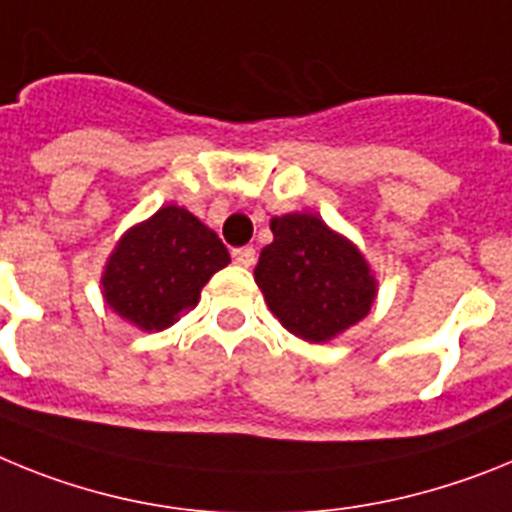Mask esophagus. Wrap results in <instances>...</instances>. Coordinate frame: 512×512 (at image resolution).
Wrapping results in <instances>:
<instances>
[{
    "instance_id": "1",
    "label": "esophagus",
    "mask_w": 512,
    "mask_h": 512,
    "mask_svg": "<svg viewBox=\"0 0 512 512\" xmlns=\"http://www.w3.org/2000/svg\"><path fill=\"white\" fill-rule=\"evenodd\" d=\"M231 257L239 268H250L255 265V247H237V250H231Z\"/></svg>"
}]
</instances>
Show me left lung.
<instances>
[{"label":"left lung","instance_id":"8db88e82","mask_svg":"<svg viewBox=\"0 0 512 512\" xmlns=\"http://www.w3.org/2000/svg\"><path fill=\"white\" fill-rule=\"evenodd\" d=\"M273 242L255 268L265 304L291 335L330 342L371 311L379 281L363 252L317 213L270 219Z\"/></svg>","mask_w":512,"mask_h":512}]
</instances>
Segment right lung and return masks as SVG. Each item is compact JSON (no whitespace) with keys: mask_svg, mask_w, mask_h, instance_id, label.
Segmentation results:
<instances>
[{"mask_svg":"<svg viewBox=\"0 0 512 512\" xmlns=\"http://www.w3.org/2000/svg\"><path fill=\"white\" fill-rule=\"evenodd\" d=\"M231 262L219 234L182 206H162L115 242L102 299L141 332H162L198 306L213 273Z\"/></svg>","mask_w":512,"mask_h":512,"instance_id":"right-lung-1","label":"right lung"}]
</instances>
